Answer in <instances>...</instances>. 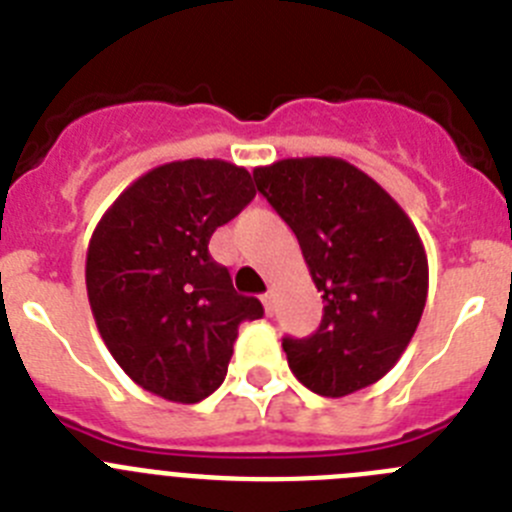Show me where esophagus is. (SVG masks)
<instances>
[{"label": "esophagus", "instance_id": "esophagus-1", "mask_svg": "<svg viewBox=\"0 0 512 512\" xmlns=\"http://www.w3.org/2000/svg\"><path fill=\"white\" fill-rule=\"evenodd\" d=\"M261 302H264L266 315H274V295H271V292H266V295L261 297Z\"/></svg>", "mask_w": 512, "mask_h": 512}]
</instances>
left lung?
<instances>
[{
	"label": "left lung",
	"instance_id": "obj_1",
	"mask_svg": "<svg viewBox=\"0 0 512 512\" xmlns=\"http://www.w3.org/2000/svg\"><path fill=\"white\" fill-rule=\"evenodd\" d=\"M253 179L297 235L323 292L320 328L282 341L292 374L323 397L379 382L408 348L428 297V256L413 220L343 158H282Z\"/></svg>",
	"mask_w": 512,
	"mask_h": 512
}]
</instances>
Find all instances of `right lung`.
Here are the masks:
<instances>
[{
	"mask_svg": "<svg viewBox=\"0 0 512 512\" xmlns=\"http://www.w3.org/2000/svg\"><path fill=\"white\" fill-rule=\"evenodd\" d=\"M253 197L243 166L171 161L135 179L94 228V323L112 359L146 392L182 405L205 400L228 374L238 325L264 315L207 251L212 233Z\"/></svg>",
	"mask_w": 512,
	"mask_h": 512,
	"instance_id": "add662e5",
	"label": "right lung"
}]
</instances>
